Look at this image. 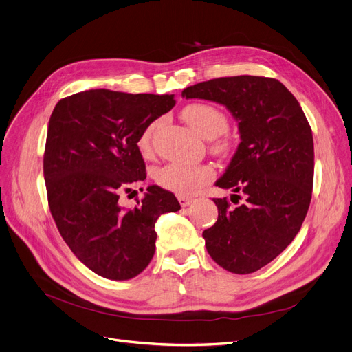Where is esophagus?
Wrapping results in <instances>:
<instances>
[{"mask_svg":"<svg viewBox=\"0 0 352 352\" xmlns=\"http://www.w3.org/2000/svg\"><path fill=\"white\" fill-rule=\"evenodd\" d=\"M178 201H179V204L183 206V207H188V206L192 203V199H190V197H183V196H179V197H178Z\"/></svg>","mask_w":352,"mask_h":352,"instance_id":"obj_1","label":"esophagus"}]
</instances>
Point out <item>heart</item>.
Here are the masks:
<instances>
[{
  "instance_id": "heart-1",
  "label": "heart",
  "mask_w": 352,
  "mask_h": 352,
  "mask_svg": "<svg viewBox=\"0 0 352 352\" xmlns=\"http://www.w3.org/2000/svg\"><path fill=\"white\" fill-rule=\"evenodd\" d=\"M184 122L204 139H214L223 135L228 130V117L212 104L194 102L181 111ZM156 123L148 124L138 139V148L142 155L152 153V136ZM229 146L228 140H220L216 149L226 151ZM214 177L213 168L206 164H186V162H169L161 166L155 174L156 181L161 187L173 191L178 196H192L203 184L209 183Z\"/></svg>"
}]
</instances>
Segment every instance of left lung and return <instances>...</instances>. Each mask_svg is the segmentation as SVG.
<instances>
[{"mask_svg":"<svg viewBox=\"0 0 352 352\" xmlns=\"http://www.w3.org/2000/svg\"><path fill=\"white\" fill-rule=\"evenodd\" d=\"M181 96L222 104L238 122L241 143L216 186L241 191L246 201L232 209L226 197L213 199L217 222L203 238L222 268L255 272L287 248L307 214L315 169L309 122L274 78H216L187 87Z\"/></svg>","mask_w":352,"mask_h":352,"instance_id":"left-lung-1","label":"left lung"}]
</instances>
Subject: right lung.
Wrapping results in <instances>:
<instances>
[{
  "label": "right lung",
  "instance_id": "obj_1",
  "mask_svg": "<svg viewBox=\"0 0 352 352\" xmlns=\"http://www.w3.org/2000/svg\"><path fill=\"white\" fill-rule=\"evenodd\" d=\"M175 106L174 96L88 89L62 98L47 126L43 175L52 216L80 261L109 280H130L155 254L158 217L181 209L149 186L135 209L119 199L146 178L138 139Z\"/></svg>",
  "mask_w": 352,
  "mask_h": 352
}]
</instances>
